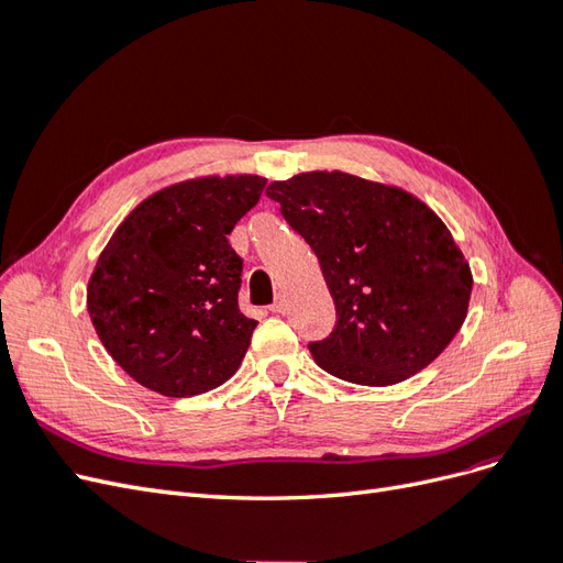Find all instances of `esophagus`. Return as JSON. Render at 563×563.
Returning a JSON list of instances; mask_svg holds the SVG:
<instances>
[{"instance_id":"34e87169","label":"esophagus","mask_w":563,"mask_h":563,"mask_svg":"<svg viewBox=\"0 0 563 563\" xmlns=\"http://www.w3.org/2000/svg\"><path fill=\"white\" fill-rule=\"evenodd\" d=\"M269 310H272V312H277V314H282V312L286 310V298H284V296H279L275 302L269 305Z\"/></svg>"}]
</instances>
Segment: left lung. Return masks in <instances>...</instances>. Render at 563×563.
<instances>
[{
  "label": "left lung",
  "mask_w": 563,
  "mask_h": 563,
  "mask_svg": "<svg viewBox=\"0 0 563 563\" xmlns=\"http://www.w3.org/2000/svg\"><path fill=\"white\" fill-rule=\"evenodd\" d=\"M265 195L312 246L335 302L333 333L310 343L323 371L387 387L446 350L467 317L472 269L428 203L345 172L296 174Z\"/></svg>",
  "instance_id": "8db88e82"
}]
</instances>
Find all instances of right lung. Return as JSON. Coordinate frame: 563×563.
Returning <instances> with one entry per match:
<instances>
[{
    "instance_id": "obj_1",
    "label": "right lung",
    "mask_w": 563,
    "mask_h": 563,
    "mask_svg": "<svg viewBox=\"0 0 563 563\" xmlns=\"http://www.w3.org/2000/svg\"><path fill=\"white\" fill-rule=\"evenodd\" d=\"M265 183L213 174L166 185L110 236L87 308L100 343L135 383L164 397H195L240 368L258 321L240 312L242 258L228 234Z\"/></svg>"
}]
</instances>
